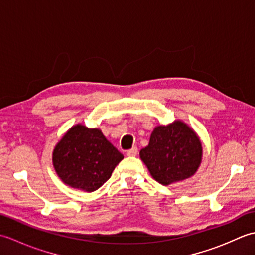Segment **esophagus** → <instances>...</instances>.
Returning <instances> with one entry per match:
<instances>
[{"label": "esophagus", "instance_id": "1", "mask_svg": "<svg viewBox=\"0 0 255 255\" xmlns=\"http://www.w3.org/2000/svg\"><path fill=\"white\" fill-rule=\"evenodd\" d=\"M137 154H138L137 147H132L130 150L127 151V155L128 156H136Z\"/></svg>", "mask_w": 255, "mask_h": 255}]
</instances>
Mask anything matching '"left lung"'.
Listing matches in <instances>:
<instances>
[{"instance_id": "left-lung-1", "label": "left lung", "mask_w": 255, "mask_h": 255, "mask_svg": "<svg viewBox=\"0 0 255 255\" xmlns=\"http://www.w3.org/2000/svg\"><path fill=\"white\" fill-rule=\"evenodd\" d=\"M203 148L193 129L181 121L158 126L140 158L156 182L170 185L193 176L202 162Z\"/></svg>"}]
</instances>
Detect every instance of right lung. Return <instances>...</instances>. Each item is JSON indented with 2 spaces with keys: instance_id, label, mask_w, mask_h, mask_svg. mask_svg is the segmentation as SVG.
<instances>
[{
  "instance_id": "1",
  "label": "right lung",
  "mask_w": 255,
  "mask_h": 255,
  "mask_svg": "<svg viewBox=\"0 0 255 255\" xmlns=\"http://www.w3.org/2000/svg\"><path fill=\"white\" fill-rule=\"evenodd\" d=\"M123 159L100 129L81 124L69 129L52 152L53 167L62 182L85 192L100 188Z\"/></svg>"
}]
</instances>
